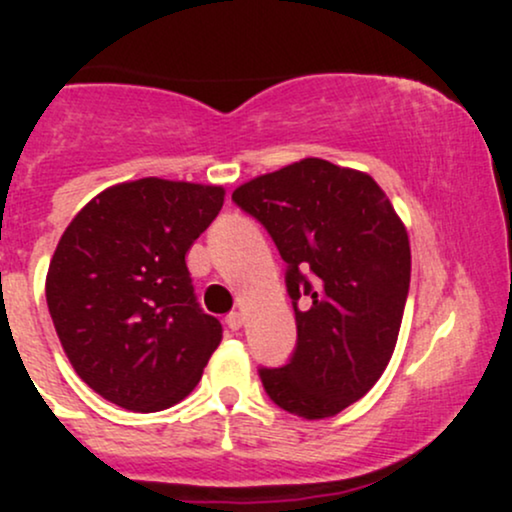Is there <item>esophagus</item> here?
Segmentation results:
<instances>
[{
    "label": "esophagus",
    "instance_id": "1",
    "mask_svg": "<svg viewBox=\"0 0 512 512\" xmlns=\"http://www.w3.org/2000/svg\"><path fill=\"white\" fill-rule=\"evenodd\" d=\"M226 327H228V330H231V332L240 330V327H243V315L236 313V310H233V313H228V315H226Z\"/></svg>",
    "mask_w": 512,
    "mask_h": 512
}]
</instances>
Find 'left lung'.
<instances>
[{
	"label": "left lung",
	"mask_w": 512,
	"mask_h": 512,
	"mask_svg": "<svg viewBox=\"0 0 512 512\" xmlns=\"http://www.w3.org/2000/svg\"><path fill=\"white\" fill-rule=\"evenodd\" d=\"M233 202L272 236L296 313V349L286 366L260 368L264 392L303 419L339 414L395 351L411 276L407 228L370 175L322 158L245 182Z\"/></svg>",
	"instance_id": "left-lung-1"
}]
</instances>
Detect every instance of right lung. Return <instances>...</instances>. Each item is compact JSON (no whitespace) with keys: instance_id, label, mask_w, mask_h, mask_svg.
<instances>
[{"instance_id":"obj_1","label":"right lung","mask_w":512,"mask_h":512,"mask_svg":"<svg viewBox=\"0 0 512 512\" xmlns=\"http://www.w3.org/2000/svg\"><path fill=\"white\" fill-rule=\"evenodd\" d=\"M223 195L195 182H122L62 233L45 281L52 325L79 378L117 407H173L219 346L221 322L199 308L185 255Z\"/></svg>"}]
</instances>
